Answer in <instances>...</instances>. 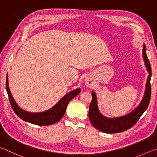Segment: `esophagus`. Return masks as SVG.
Returning a JSON list of instances; mask_svg holds the SVG:
<instances>
[{
	"instance_id": "34e87169",
	"label": "esophagus",
	"mask_w": 157,
	"mask_h": 157,
	"mask_svg": "<svg viewBox=\"0 0 157 157\" xmlns=\"http://www.w3.org/2000/svg\"><path fill=\"white\" fill-rule=\"evenodd\" d=\"M86 85H87V86H91V85H92L91 82H90L89 81H87L86 82Z\"/></svg>"
}]
</instances>
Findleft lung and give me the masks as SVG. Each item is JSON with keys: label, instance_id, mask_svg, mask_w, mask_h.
Instances as JSON below:
<instances>
[{"label": "left lung", "instance_id": "obj_1", "mask_svg": "<svg viewBox=\"0 0 157 157\" xmlns=\"http://www.w3.org/2000/svg\"><path fill=\"white\" fill-rule=\"evenodd\" d=\"M146 68L149 72L147 82L146 84L145 95L140 104L136 109L126 116L115 118H108L101 115L97 105V98L94 91H92V100L89 106V118L93 126L100 131L107 134L120 133L129 129L139 121L140 117L147 109L151 98V84L150 79L152 76V69L150 62L146 54V49L144 46L143 50Z\"/></svg>", "mask_w": 157, "mask_h": 157}]
</instances>
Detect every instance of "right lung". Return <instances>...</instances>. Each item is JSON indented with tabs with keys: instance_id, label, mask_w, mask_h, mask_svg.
Masks as SVG:
<instances>
[{
	"instance_id": "right-lung-1",
	"label": "right lung",
	"mask_w": 157,
	"mask_h": 157,
	"mask_svg": "<svg viewBox=\"0 0 157 157\" xmlns=\"http://www.w3.org/2000/svg\"><path fill=\"white\" fill-rule=\"evenodd\" d=\"M6 90L9 96L10 105H11L15 113L22 120L39 126L50 125V124H55L59 121L64 115L66 107H67L69 102L73 98L77 96L81 91L79 89L74 90V91L66 94L64 97H63L58 102L57 104L50 109L44 111V112L34 113H29L22 110L17 105L14 100L13 99L11 92L10 91L7 78L6 79Z\"/></svg>"
}]
</instances>
